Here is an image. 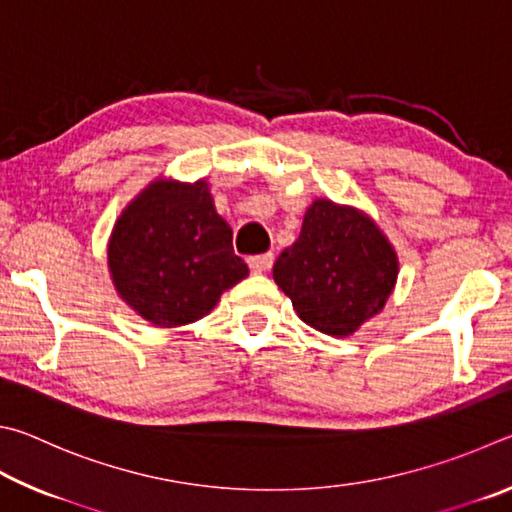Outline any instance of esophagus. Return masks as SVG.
I'll list each match as a JSON object with an SVG mask.
<instances>
[{
    "label": "esophagus",
    "mask_w": 512,
    "mask_h": 512,
    "mask_svg": "<svg viewBox=\"0 0 512 512\" xmlns=\"http://www.w3.org/2000/svg\"><path fill=\"white\" fill-rule=\"evenodd\" d=\"M247 263H249V267H251V272H256V274H263V272H267L272 267V263H274V254H258V256H249L247 258Z\"/></svg>",
    "instance_id": "34e87169"
}]
</instances>
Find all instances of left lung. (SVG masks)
I'll return each mask as SVG.
<instances>
[{
  "label": "left lung",
  "mask_w": 512,
  "mask_h": 512,
  "mask_svg": "<svg viewBox=\"0 0 512 512\" xmlns=\"http://www.w3.org/2000/svg\"><path fill=\"white\" fill-rule=\"evenodd\" d=\"M396 279V251L375 222L330 200L312 202L297 242L274 263V281L297 315L333 337L378 315Z\"/></svg>",
  "instance_id": "8db88e82"
}]
</instances>
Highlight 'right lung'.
<instances>
[{
	"mask_svg": "<svg viewBox=\"0 0 512 512\" xmlns=\"http://www.w3.org/2000/svg\"><path fill=\"white\" fill-rule=\"evenodd\" d=\"M107 263L121 299L159 328L209 315L249 274L204 179L150 184L116 220Z\"/></svg>",
	"mask_w": 512,
	"mask_h": 512,
	"instance_id": "1",
	"label": "right lung"
}]
</instances>
